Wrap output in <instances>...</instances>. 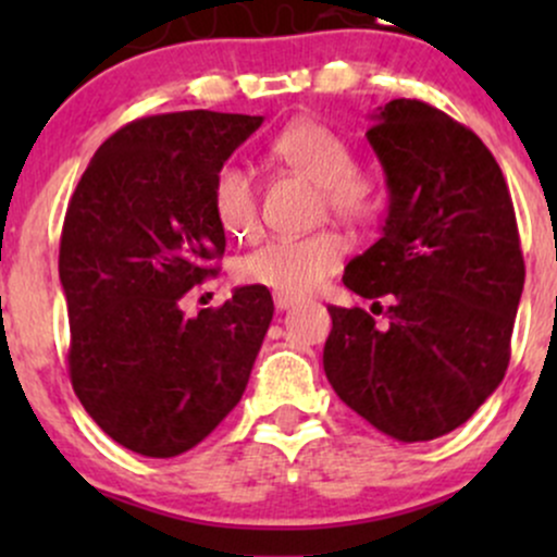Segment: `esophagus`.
Wrapping results in <instances>:
<instances>
[{
	"mask_svg": "<svg viewBox=\"0 0 557 557\" xmlns=\"http://www.w3.org/2000/svg\"><path fill=\"white\" fill-rule=\"evenodd\" d=\"M296 296H287V293H274V306H277V311H285L290 309L293 304H296Z\"/></svg>",
	"mask_w": 557,
	"mask_h": 557,
	"instance_id": "obj_1",
	"label": "esophagus"
}]
</instances>
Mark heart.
<instances>
[{
  "label": "heart",
  "mask_w": 557,
  "mask_h": 557,
  "mask_svg": "<svg viewBox=\"0 0 557 557\" xmlns=\"http://www.w3.org/2000/svg\"><path fill=\"white\" fill-rule=\"evenodd\" d=\"M270 154L298 175L322 188L324 207L350 222H372L385 209L380 185L359 172L354 146L330 125L317 120H296L272 138ZM212 209L220 227L233 238H246L257 230L259 198L251 175L238 164H222L212 183ZM345 259V240L335 230L272 238L235 261V277L243 285H261L274 293L311 290L330 277Z\"/></svg>",
  "instance_id": "b5f03b06"
}]
</instances>
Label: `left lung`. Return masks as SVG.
<instances>
[{"label": "left lung", "instance_id": "left-lung-1", "mask_svg": "<svg viewBox=\"0 0 557 557\" xmlns=\"http://www.w3.org/2000/svg\"><path fill=\"white\" fill-rule=\"evenodd\" d=\"M387 177L382 238L345 267L361 298H387V327L330 306L324 374L398 443L461 426L510 361L523 253L500 164L474 131L419 99H393L367 131Z\"/></svg>", "mask_w": 557, "mask_h": 557}]
</instances>
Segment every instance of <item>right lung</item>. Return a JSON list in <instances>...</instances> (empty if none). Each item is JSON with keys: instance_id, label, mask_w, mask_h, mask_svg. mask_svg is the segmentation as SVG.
<instances>
[{"instance_id": "1", "label": "right lung", "mask_w": 557, "mask_h": 557, "mask_svg": "<svg viewBox=\"0 0 557 557\" xmlns=\"http://www.w3.org/2000/svg\"><path fill=\"white\" fill-rule=\"evenodd\" d=\"M259 125L209 110L133 120L99 146L67 203L70 382L88 417L140 456H181L212 434L270 330L274 304L261 285L194 319L181 309L225 253L216 170Z\"/></svg>"}]
</instances>
